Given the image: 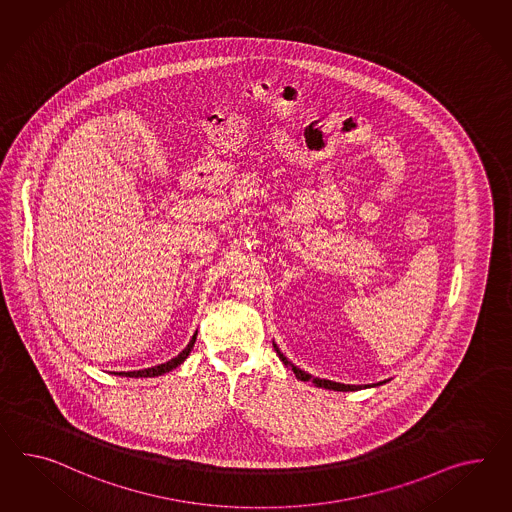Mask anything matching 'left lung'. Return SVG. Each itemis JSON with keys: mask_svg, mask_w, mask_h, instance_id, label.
Listing matches in <instances>:
<instances>
[{"mask_svg": "<svg viewBox=\"0 0 512 512\" xmlns=\"http://www.w3.org/2000/svg\"><path fill=\"white\" fill-rule=\"evenodd\" d=\"M274 348H276L279 360L283 361L287 367H291L298 380H304V382H309V380H311L315 386L326 387V389H333V391H356V389H361V386H346V384H339V382H332V380H320V378H313L311 374H307L305 371H302V369H298L296 365H292L291 361L287 360V358L279 352L277 345H274ZM380 384H384V382H380Z\"/></svg>", "mask_w": 512, "mask_h": 512, "instance_id": "8db88e82", "label": "left lung"}]
</instances>
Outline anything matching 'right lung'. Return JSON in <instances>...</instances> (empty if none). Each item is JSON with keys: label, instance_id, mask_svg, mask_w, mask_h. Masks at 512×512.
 Returning <instances> with one entry per match:
<instances>
[{"label": "right lung", "instance_id": "right-lung-1", "mask_svg": "<svg viewBox=\"0 0 512 512\" xmlns=\"http://www.w3.org/2000/svg\"><path fill=\"white\" fill-rule=\"evenodd\" d=\"M195 337H197V333H194V337L190 339V343L188 346L180 352L179 356H175L173 360L166 361V363H162V365H156V367H151V369H143V371H130V373H119L121 376H141V378H145V376H160V374L169 373L171 369H177L182 361L186 360L188 356H190V352H192V348H194Z\"/></svg>", "mask_w": 512, "mask_h": 512}]
</instances>
